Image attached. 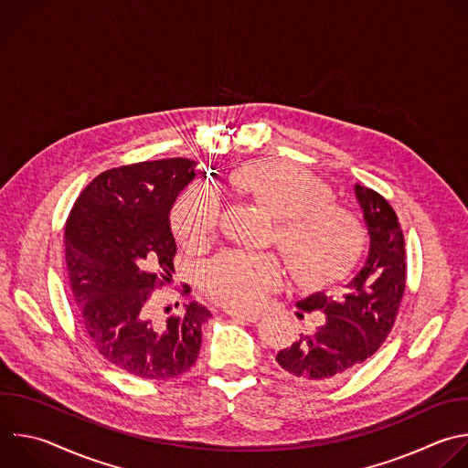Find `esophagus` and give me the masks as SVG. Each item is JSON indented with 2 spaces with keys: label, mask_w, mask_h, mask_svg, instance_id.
<instances>
[{
  "label": "esophagus",
  "mask_w": 468,
  "mask_h": 468,
  "mask_svg": "<svg viewBox=\"0 0 468 468\" xmlns=\"http://www.w3.org/2000/svg\"><path fill=\"white\" fill-rule=\"evenodd\" d=\"M226 313L235 320H242V322H250V324H257L261 320V314H257V313L255 314L253 313H237V310H231V308H228Z\"/></svg>",
  "instance_id": "obj_1"
}]
</instances>
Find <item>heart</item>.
Here are the masks:
<instances>
[{
  "label": "heart",
  "mask_w": 468,
  "mask_h": 468,
  "mask_svg": "<svg viewBox=\"0 0 468 468\" xmlns=\"http://www.w3.org/2000/svg\"><path fill=\"white\" fill-rule=\"evenodd\" d=\"M233 193L273 218L271 242L299 284L318 286L347 273L360 259L366 231L349 211L333 204L331 189L310 173L282 162H251L229 175ZM218 204L200 187L187 189L173 209V229L187 246L207 242ZM273 255L224 253L204 271L206 292L237 310L257 308L281 282Z\"/></svg>",
  "instance_id": "1"
}]
</instances>
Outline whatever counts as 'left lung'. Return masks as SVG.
<instances>
[{
    "instance_id": "8db88e82",
    "label": "left lung",
    "mask_w": 468,
    "mask_h": 468,
    "mask_svg": "<svg viewBox=\"0 0 468 468\" xmlns=\"http://www.w3.org/2000/svg\"><path fill=\"white\" fill-rule=\"evenodd\" d=\"M369 235L362 270L344 284L340 295H308L297 306L320 310L325 322L275 356L295 382L322 386L351 375L386 342L397 320L406 288V250L397 213L377 191L355 186ZM301 316V314H299Z\"/></svg>"
}]
</instances>
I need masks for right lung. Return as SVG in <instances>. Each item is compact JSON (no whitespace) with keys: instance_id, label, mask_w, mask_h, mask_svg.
<instances>
[{"instance_id":"1","label":"right lung","mask_w":468,"mask_h":468,"mask_svg":"<svg viewBox=\"0 0 468 468\" xmlns=\"http://www.w3.org/2000/svg\"><path fill=\"white\" fill-rule=\"evenodd\" d=\"M195 167L193 160L171 158L104 171L66 220L69 288L84 333L110 364L139 378L189 371L211 316L197 301L165 324L146 313L152 290L173 282L176 239L169 215L197 176Z\"/></svg>"}]
</instances>
